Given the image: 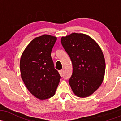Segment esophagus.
<instances>
[{"mask_svg":"<svg viewBox=\"0 0 121 121\" xmlns=\"http://www.w3.org/2000/svg\"><path fill=\"white\" fill-rule=\"evenodd\" d=\"M59 73L60 74V76H62L63 75V70H59Z\"/></svg>","mask_w":121,"mask_h":121,"instance_id":"obj_1","label":"esophagus"}]
</instances>
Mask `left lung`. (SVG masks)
<instances>
[{
	"mask_svg": "<svg viewBox=\"0 0 121 121\" xmlns=\"http://www.w3.org/2000/svg\"><path fill=\"white\" fill-rule=\"evenodd\" d=\"M61 41L73 65L69 80L72 91L78 97L90 96L99 88L105 76L106 65L100 47L84 34L72 33Z\"/></svg>",
	"mask_w": 121,
	"mask_h": 121,
	"instance_id": "8db88e82",
	"label": "left lung"
}]
</instances>
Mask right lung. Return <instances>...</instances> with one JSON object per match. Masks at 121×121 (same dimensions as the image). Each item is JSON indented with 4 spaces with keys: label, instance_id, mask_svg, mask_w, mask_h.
<instances>
[{
    "label": "right lung",
    "instance_id": "add662e5",
    "mask_svg": "<svg viewBox=\"0 0 121 121\" xmlns=\"http://www.w3.org/2000/svg\"><path fill=\"white\" fill-rule=\"evenodd\" d=\"M57 37L43 35L29 43L20 58V74L29 91L44 100L55 95L61 76L54 67L51 52Z\"/></svg>",
    "mask_w": 121,
    "mask_h": 121
}]
</instances>
